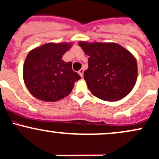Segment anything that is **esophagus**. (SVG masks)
<instances>
[{"instance_id":"obj_1","label":"esophagus","mask_w":159,"mask_h":159,"mask_svg":"<svg viewBox=\"0 0 159 159\" xmlns=\"http://www.w3.org/2000/svg\"><path fill=\"white\" fill-rule=\"evenodd\" d=\"M78 74L80 75V76L82 78L83 77V75H84V69H80L79 71H78Z\"/></svg>"}]
</instances>
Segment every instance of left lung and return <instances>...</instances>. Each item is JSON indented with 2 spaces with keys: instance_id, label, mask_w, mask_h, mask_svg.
<instances>
[{
  "instance_id": "obj_1",
  "label": "left lung",
  "mask_w": 159,
  "mask_h": 159,
  "mask_svg": "<svg viewBox=\"0 0 159 159\" xmlns=\"http://www.w3.org/2000/svg\"><path fill=\"white\" fill-rule=\"evenodd\" d=\"M78 44L90 57L84 78L93 95L113 102L131 91L137 81V63L128 50L116 43L80 41Z\"/></svg>"
}]
</instances>
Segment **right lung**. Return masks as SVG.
Returning a JSON list of instances; mask_svg holds the SVG:
<instances>
[{
  "mask_svg": "<svg viewBox=\"0 0 159 159\" xmlns=\"http://www.w3.org/2000/svg\"><path fill=\"white\" fill-rule=\"evenodd\" d=\"M71 43H45L31 50L23 66V78L28 90L36 98L54 102L71 93L81 77L72 70L71 62L62 60Z\"/></svg>",
  "mask_w": 159,
  "mask_h": 159,
  "instance_id": "add662e5",
  "label": "right lung"
}]
</instances>
